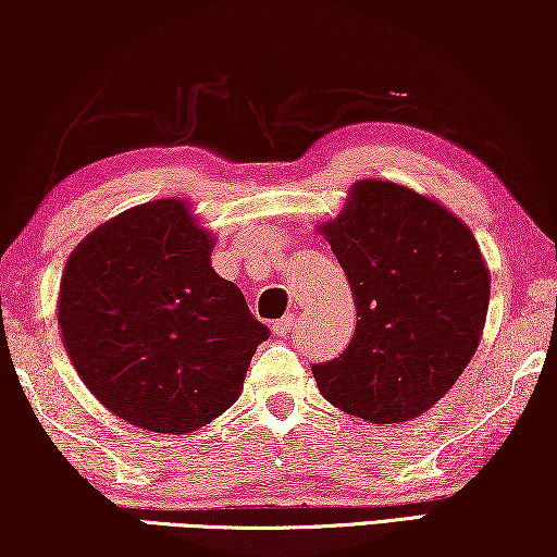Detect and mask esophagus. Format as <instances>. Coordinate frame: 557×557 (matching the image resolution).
I'll list each match as a JSON object with an SVG mask.
<instances>
[{"mask_svg": "<svg viewBox=\"0 0 557 557\" xmlns=\"http://www.w3.org/2000/svg\"><path fill=\"white\" fill-rule=\"evenodd\" d=\"M294 326H296L294 317H281L278 322L271 324V330H273V334H276V337H286V334L294 332Z\"/></svg>", "mask_w": 557, "mask_h": 557, "instance_id": "obj_1", "label": "esophagus"}]
</instances>
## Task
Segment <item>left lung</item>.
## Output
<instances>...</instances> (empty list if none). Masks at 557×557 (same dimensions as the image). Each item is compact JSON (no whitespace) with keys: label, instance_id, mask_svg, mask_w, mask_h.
<instances>
[{"label":"left lung","instance_id":"8db88e82","mask_svg":"<svg viewBox=\"0 0 557 557\" xmlns=\"http://www.w3.org/2000/svg\"><path fill=\"white\" fill-rule=\"evenodd\" d=\"M322 233L360 319L345 352L311 364L319 393L372 423L418 418L451 391L482 337L492 278L474 233L383 180L355 182Z\"/></svg>","mask_w":557,"mask_h":557}]
</instances>
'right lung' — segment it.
I'll return each instance as SVG.
<instances>
[{
  "mask_svg": "<svg viewBox=\"0 0 557 557\" xmlns=\"http://www.w3.org/2000/svg\"><path fill=\"white\" fill-rule=\"evenodd\" d=\"M212 235L185 200L98 225L67 258L58 324L75 372L111 413L189 433L238 400L269 326L212 269Z\"/></svg>",
  "mask_w": 557,
  "mask_h": 557,
  "instance_id": "right-lung-1",
  "label": "right lung"
}]
</instances>
